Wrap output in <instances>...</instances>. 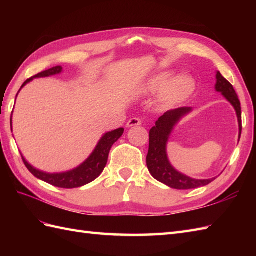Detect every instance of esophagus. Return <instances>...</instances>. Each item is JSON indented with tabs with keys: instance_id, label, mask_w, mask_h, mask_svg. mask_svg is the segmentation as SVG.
I'll return each mask as SVG.
<instances>
[{
	"instance_id": "obj_1",
	"label": "esophagus",
	"mask_w": 256,
	"mask_h": 256,
	"mask_svg": "<svg viewBox=\"0 0 256 256\" xmlns=\"http://www.w3.org/2000/svg\"><path fill=\"white\" fill-rule=\"evenodd\" d=\"M140 124H142V121H140V118H132L128 122L126 126L128 128H132V126H138V125H140Z\"/></svg>"
}]
</instances>
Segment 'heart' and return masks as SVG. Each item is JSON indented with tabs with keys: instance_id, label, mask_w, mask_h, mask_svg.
<instances>
[{
	"instance_id": "obj_1",
	"label": "heart",
	"mask_w": 256,
	"mask_h": 256,
	"mask_svg": "<svg viewBox=\"0 0 256 256\" xmlns=\"http://www.w3.org/2000/svg\"><path fill=\"white\" fill-rule=\"evenodd\" d=\"M194 90V81L190 74L179 72L170 77V72H162L156 74L148 80L144 86V92L154 94L160 91V101L166 108L176 106L187 101Z\"/></svg>"
}]
</instances>
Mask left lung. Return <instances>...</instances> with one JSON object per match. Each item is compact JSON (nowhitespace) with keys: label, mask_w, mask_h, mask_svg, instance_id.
<instances>
[{"label":"left lung","mask_w":256,"mask_h":256,"mask_svg":"<svg viewBox=\"0 0 256 256\" xmlns=\"http://www.w3.org/2000/svg\"><path fill=\"white\" fill-rule=\"evenodd\" d=\"M216 91L222 94V96L231 103L236 112L238 122V140H240L242 132L240 100H238V94H236V90L233 89V86L219 72H216ZM192 111V108L186 106L167 111L157 120L155 126L152 128L150 131V148L148 154L146 156V164H148V170L156 180L165 184L166 186L174 189L186 190L199 188L206 186V184H210L216 179V177L210 179H194L188 177L175 170L170 164V160H168L167 143L172 130L184 116H186Z\"/></svg>","instance_id":"1"}]
</instances>
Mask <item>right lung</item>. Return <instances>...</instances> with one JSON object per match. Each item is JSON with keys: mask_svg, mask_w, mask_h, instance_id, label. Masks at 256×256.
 I'll list each match as a JSON object with an SVG mask.
<instances>
[{"mask_svg": "<svg viewBox=\"0 0 256 256\" xmlns=\"http://www.w3.org/2000/svg\"><path fill=\"white\" fill-rule=\"evenodd\" d=\"M62 72V66H56L52 67L45 72L37 74L34 77L27 79L25 82L22 84L20 89L26 86L32 79L35 78H44V77H50V76L58 74ZM20 92V91H18ZM10 130H12V118H10ZM124 132L123 128H120L114 130V131L106 133L103 136L100 138L99 143L96 144V148L92 152L91 155L86 158L82 164H80L78 167L74 168L72 170L64 172H46L37 170L34 166H32L28 162H27L24 156L22 155V158L25 166L27 167L32 175L36 178L40 179V180L48 182L52 184L55 187L59 188H78L81 186H84V184L94 182L96 178L101 175V172L104 170V167L108 162V153H110V150L112 145L116 142V140L122 136Z\"/></svg>", "mask_w": 256, "mask_h": 256, "instance_id": "right-lung-1", "label": "right lung"}]
</instances>
